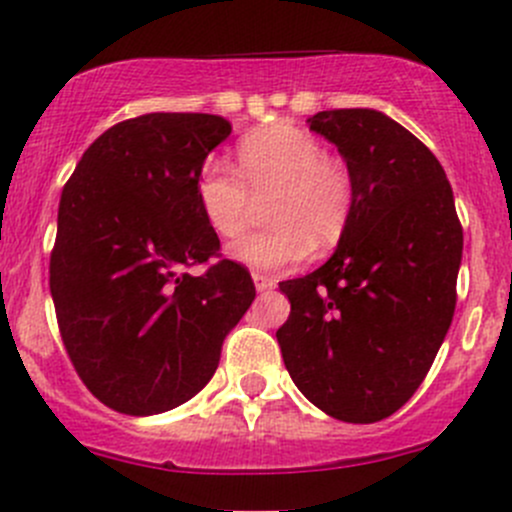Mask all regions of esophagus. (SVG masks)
I'll return each mask as SVG.
<instances>
[{
    "instance_id": "esophagus-1",
    "label": "esophagus",
    "mask_w": 512,
    "mask_h": 512,
    "mask_svg": "<svg viewBox=\"0 0 512 512\" xmlns=\"http://www.w3.org/2000/svg\"><path fill=\"white\" fill-rule=\"evenodd\" d=\"M251 276H254L256 291H271V288H276V281H273L271 276H266V273L254 271V273H251Z\"/></svg>"
}]
</instances>
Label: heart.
Segmentation results:
<instances>
[{"label": "heart", "instance_id": "b5f03b06", "mask_svg": "<svg viewBox=\"0 0 512 512\" xmlns=\"http://www.w3.org/2000/svg\"><path fill=\"white\" fill-rule=\"evenodd\" d=\"M236 165L214 156L196 176V201L206 224L221 239L244 231L251 196L266 201V231L229 246V256L256 271L301 263L313 251H328L346 234L353 214L351 171L326 156L321 141L298 126H271L244 136Z\"/></svg>", "mask_w": 512, "mask_h": 512}]
</instances>
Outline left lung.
Returning a JSON list of instances; mask_svg holds the SVG:
<instances>
[{
	"instance_id": "1",
	"label": "left lung",
	"mask_w": 512,
	"mask_h": 512,
	"mask_svg": "<svg viewBox=\"0 0 512 512\" xmlns=\"http://www.w3.org/2000/svg\"><path fill=\"white\" fill-rule=\"evenodd\" d=\"M356 201L336 254L281 281L291 301L276 331L298 391L328 416L376 423L430 371L455 311L463 226L433 151L376 109L318 111Z\"/></svg>"
}]
</instances>
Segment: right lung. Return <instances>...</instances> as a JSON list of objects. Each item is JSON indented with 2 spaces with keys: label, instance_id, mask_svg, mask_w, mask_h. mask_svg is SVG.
Segmentation results:
<instances>
[{
  "label": "right lung",
  "instance_id": "1",
  "mask_svg": "<svg viewBox=\"0 0 512 512\" xmlns=\"http://www.w3.org/2000/svg\"><path fill=\"white\" fill-rule=\"evenodd\" d=\"M231 134L214 114H144L106 129L64 184L49 288L84 386L126 416L194 398L256 298L221 258L196 176ZM219 257L201 277L185 268Z\"/></svg>",
  "mask_w": 512,
  "mask_h": 512
}]
</instances>
